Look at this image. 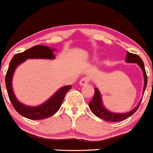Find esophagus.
<instances>
[{"label":"esophagus","instance_id":"1","mask_svg":"<svg viewBox=\"0 0 153 153\" xmlns=\"http://www.w3.org/2000/svg\"><path fill=\"white\" fill-rule=\"evenodd\" d=\"M90 81V78L88 76H86V77H84V78H82L81 79V81H80V84L81 85H85V84H88V83Z\"/></svg>","mask_w":153,"mask_h":153}]
</instances>
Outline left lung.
Returning <instances> with one entry per match:
<instances>
[{
    "label": "left lung",
    "instance_id": "1",
    "mask_svg": "<svg viewBox=\"0 0 153 153\" xmlns=\"http://www.w3.org/2000/svg\"><path fill=\"white\" fill-rule=\"evenodd\" d=\"M126 62L136 63V64H138V65L141 67V69H142L143 76H144V86H143V92L144 93L145 89H146V84H147V75H146V71H145L144 64H143L142 59H141L138 55H136V54L130 53V52H129L126 53ZM140 104H141V102L139 103V104H138L135 109H133L132 111L127 112V113H112V112H109L107 109H106L104 107V106L102 105L101 95H100L98 89L95 87V95H94V97L92 98V101L89 103V108H90L91 111L92 112V113H93L94 115H96V116L99 117V118H102V119L107 121H111V122H119V121H124V120L129 118V116L133 115V114L136 112L137 109L139 108Z\"/></svg>",
    "mask_w": 153,
    "mask_h": 153
}]
</instances>
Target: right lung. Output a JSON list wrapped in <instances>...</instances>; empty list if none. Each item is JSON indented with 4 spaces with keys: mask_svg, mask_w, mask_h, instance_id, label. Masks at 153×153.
Returning a JSON list of instances; mask_svg holds the SVG:
<instances>
[{
    "mask_svg": "<svg viewBox=\"0 0 153 153\" xmlns=\"http://www.w3.org/2000/svg\"><path fill=\"white\" fill-rule=\"evenodd\" d=\"M53 49L42 45H36L23 52L15 54L11 60L8 70L6 74L5 82L7 93L12 106L15 110L25 118L32 120H40L48 118L53 115L59 109L62 104L65 95L71 86H66L61 88L50 99L42 105L35 107H30L21 104L15 98L12 88V78L15 68L21 63L24 62L27 58H47L52 59L55 58L53 55Z\"/></svg>",
    "mask_w": 153,
    "mask_h": 153,
    "instance_id": "right-lung-1",
    "label": "right lung"
}]
</instances>
